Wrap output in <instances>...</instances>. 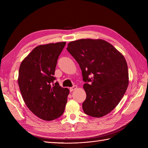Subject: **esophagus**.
Returning <instances> with one entry per match:
<instances>
[{
	"mask_svg": "<svg viewBox=\"0 0 148 148\" xmlns=\"http://www.w3.org/2000/svg\"><path fill=\"white\" fill-rule=\"evenodd\" d=\"M76 88H77V86L76 85H74V86H73L72 87L70 88H69V90H70V92H72V91H74V90H76Z\"/></svg>",
	"mask_w": 148,
	"mask_h": 148,
	"instance_id": "obj_1",
	"label": "esophagus"
}]
</instances>
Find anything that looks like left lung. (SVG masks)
<instances>
[{
    "mask_svg": "<svg viewBox=\"0 0 148 148\" xmlns=\"http://www.w3.org/2000/svg\"><path fill=\"white\" fill-rule=\"evenodd\" d=\"M67 49L79 65L85 82L84 113L95 118L108 114L120 102L128 85L123 55L102 39L74 40L68 44Z\"/></svg>",
    "mask_w": 148,
    "mask_h": 148,
    "instance_id": "obj_1",
    "label": "left lung"
}]
</instances>
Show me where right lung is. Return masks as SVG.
<instances>
[{
    "instance_id": "obj_1",
    "label": "right lung",
    "mask_w": 148,
    "mask_h": 148,
    "mask_svg": "<svg viewBox=\"0 0 148 148\" xmlns=\"http://www.w3.org/2000/svg\"><path fill=\"white\" fill-rule=\"evenodd\" d=\"M66 42L36 47L21 62L18 85L25 103L37 117L46 121L59 118L64 112L69 90L56 78L55 68Z\"/></svg>"
}]
</instances>
